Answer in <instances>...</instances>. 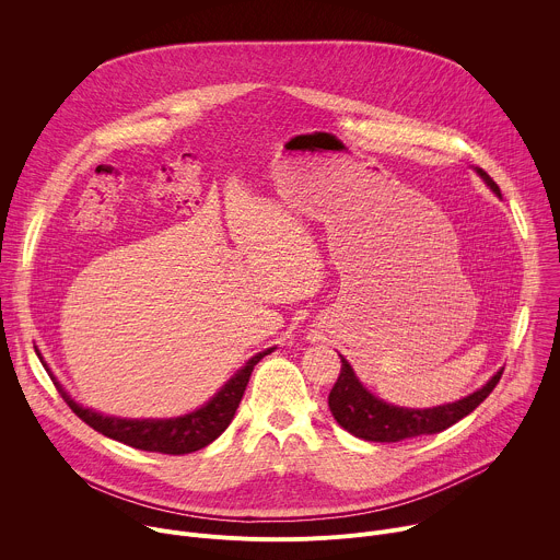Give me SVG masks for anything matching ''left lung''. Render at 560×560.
Returning a JSON list of instances; mask_svg holds the SVG:
<instances>
[{
	"label": "left lung",
	"instance_id": "8db88e82",
	"mask_svg": "<svg viewBox=\"0 0 560 560\" xmlns=\"http://www.w3.org/2000/svg\"><path fill=\"white\" fill-rule=\"evenodd\" d=\"M478 175L486 179V184L497 195H501L497 182L486 171H478ZM501 374L503 372H497L481 389L460 398L456 404L430 410H408L383 404L381 398L370 394L354 376L350 363L341 357V372L335 387L330 389L328 406L337 423L350 434L374 443H396L404 439L439 434L450 425L458 423L463 417H467L471 410H476L486 401L490 392L501 381Z\"/></svg>",
	"mask_w": 560,
	"mask_h": 560
}]
</instances>
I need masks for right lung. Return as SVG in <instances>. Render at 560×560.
<instances>
[{
    "instance_id": "1",
    "label": "right lung",
    "mask_w": 560,
    "mask_h": 560,
    "mask_svg": "<svg viewBox=\"0 0 560 560\" xmlns=\"http://www.w3.org/2000/svg\"><path fill=\"white\" fill-rule=\"evenodd\" d=\"M270 352L272 348L255 354L221 387V392L212 398L210 404L179 419L128 421V419L102 417L93 410H84L82 406H77L61 387H59V394L79 419L108 439H115L119 443H126L130 447L145 450V452H162V454H175V456L190 454L212 443L230 425L238 404H242V396L246 392V385L250 381L255 365Z\"/></svg>"
}]
</instances>
